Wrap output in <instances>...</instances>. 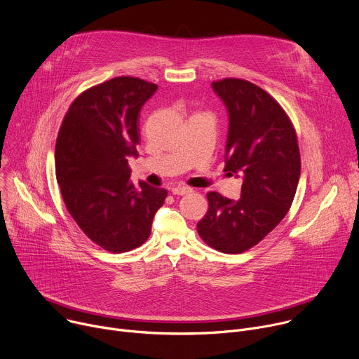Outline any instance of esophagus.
I'll list each match as a JSON object with an SVG mask.
<instances>
[{
  "label": "esophagus",
  "instance_id": "obj_1",
  "mask_svg": "<svg viewBox=\"0 0 359 359\" xmlns=\"http://www.w3.org/2000/svg\"><path fill=\"white\" fill-rule=\"evenodd\" d=\"M191 191V187H187V186H176V187H172V193L173 194H177V196H183V194H187Z\"/></svg>",
  "mask_w": 359,
  "mask_h": 359
}]
</instances>
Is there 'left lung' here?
Segmentation results:
<instances>
[{
    "label": "left lung",
    "instance_id": "8db88e82",
    "mask_svg": "<svg viewBox=\"0 0 359 359\" xmlns=\"http://www.w3.org/2000/svg\"><path fill=\"white\" fill-rule=\"evenodd\" d=\"M229 112L226 168L243 176L241 197L209 191V210L198 223L203 241L226 254L260 243L288 213L299 172L294 126L278 102L248 81L212 82Z\"/></svg>",
    "mask_w": 359,
    "mask_h": 359
}]
</instances>
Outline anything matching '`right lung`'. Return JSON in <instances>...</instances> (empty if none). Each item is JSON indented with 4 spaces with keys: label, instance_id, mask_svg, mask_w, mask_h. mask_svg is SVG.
Here are the masks:
<instances>
[{
    "label": "right lung",
    "instance_id": "right-lung-1",
    "mask_svg": "<svg viewBox=\"0 0 359 359\" xmlns=\"http://www.w3.org/2000/svg\"><path fill=\"white\" fill-rule=\"evenodd\" d=\"M158 85L116 76L71 104L55 146V172L65 206L79 229L111 252L142 245L168 190L130 182L137 158L139 114Z\"/></svg>",
    "mask_w": 359,
    "mask_h": 359
}]
</instances>
